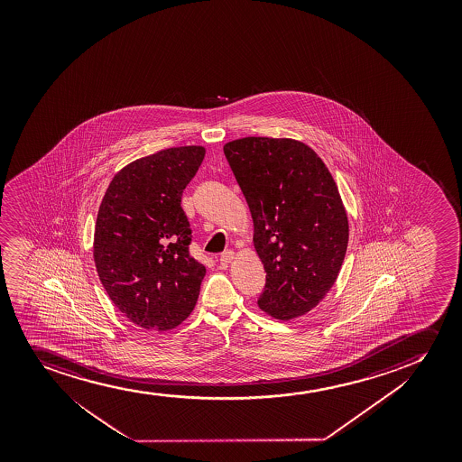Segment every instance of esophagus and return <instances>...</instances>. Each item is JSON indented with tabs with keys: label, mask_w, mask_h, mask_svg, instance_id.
<instances>
[{
	"label": "esophagus",
	"mask_w": 462,
	"mask_h": 462,
	"mask_svg": "<svg viewBox=\"0 0 462 462\" xmlns=\"http://www.w3.org/2000/svg\"><path fill=\"white\" fill-rule=\"evenodd\" d=\"M234 259V253L233 251H225V253H222L220 254V265L222 266H228L231 262H233Z\"/></svg>",
	"instance_id": "esophagus-1"
}]
</instances>
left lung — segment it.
<instances>
[{"label": "left lung", "instance_id": "1", "mask_svg": "<svg viewBox=\"0 0 462 462\" xmlns=\"http://www.w3.org/2000/svg\"><path fill=\"white\" fill-rule=\"evenodd\" d=\"M223 152L250 207L266 271L257 303L279 320L303 316L335 285L348 246L335 179L313 149L292 138H239Z\"/></svg>", "mask_w": 462, "mask_h": 462}]
</instances>
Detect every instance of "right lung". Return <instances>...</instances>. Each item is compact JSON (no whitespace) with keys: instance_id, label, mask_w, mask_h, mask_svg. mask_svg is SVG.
Returning a JSON list of instances; mask_svg holds the SVG:
<instances>
[{"instance_id":"add662e5","label":"right lung","mask_w":462,"mask_h":462,"mask_svg":"<svg viewBox=\"0 0 462 462\" xmlns=\"http://www.w3.org/2000/svg\"><path fill=\"white\" fill-rule=\"evenodd\" d=\"M203 159V146H179L135 160L101 200L97 273L114 305L142 328H175L196 307L207 268L189 254L181 194Z\"/></svg>"}]
</instances>
